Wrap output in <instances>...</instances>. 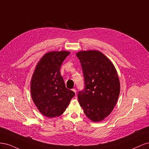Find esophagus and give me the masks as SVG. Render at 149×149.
<instances>
[{
	"label": "esophagus",
	"mask_w": 149,
	"mask_h": 149,
	"mask_svg": "<svg viewBox=\"0 0 149 149\" xmlns=\"http://www.w3.org/2000/svg\"><path fill=\"white\" fill-rule=\"evenodd\" d=\"M72 91H73L75 94H76V90L75 89H72Z\"/></svg>",
	"instance_id": "34e87169"
}]
</instances>
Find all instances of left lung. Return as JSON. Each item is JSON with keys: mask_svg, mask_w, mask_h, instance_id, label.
<instances>
[{"mask_svg": "<svg viewBox=\"0 0 149 149\" xmlns=\"http://www.w3.org/2000/svg\"><path fill=\"white\" fill-rule=\"evenodd\" d=\"M81 65L84 89L78 92L80 106L94 122L106 118L113 110L120 93V83L115 67L100 52L76 53Z\"/></svg>", "mask_w": 149, "mask_h": 149, "instance_id": "left-lung-1", "label": "left lung"}]
</instances>
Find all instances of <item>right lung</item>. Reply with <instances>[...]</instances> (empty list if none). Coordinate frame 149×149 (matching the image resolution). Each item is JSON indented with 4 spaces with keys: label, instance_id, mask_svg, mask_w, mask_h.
Returning <instances> with one entry per match:
<instances>
[{
    "label": "right lung",
    "instance_id": "right-lung-1",
    "mask_svg": "<svg viewBox=\"0 0 149 149\" xmlns=\"http://www.w3.org/2000/svg\"><path fill=\"white\" fill-rule=\"evenodd\" d=\"M66 51L45 54L37 64L31 81V95L42 114L52 118L66 110L75 93L66 88L60 68L70 55Z\"/></svg>",
    "mask_w": 149,
    "mask_h": 149
}]
</instances>
